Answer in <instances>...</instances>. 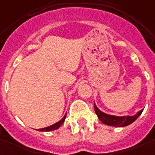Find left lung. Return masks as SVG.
Listing matches in <instances>:
<instances>
[{
    "label": "left lung",
    "mask_w": 155,
    "mask_h": 155,
    "mask_svg": "<svg viewBox=\"0 0 155 155\" xmlns=\"http://www.w3.org/2000/svg\"><path fill=\"white\" fill-rule=\"evenodd\" d=\"M94 110H95V113L97 114L99 120L104 124L113 126V127H124V126L130 125L134 121H136L137 117L141 114L143 110H141L134 116L117 117V116H111V115L105 114L104 112H102L101 110L98 109V107L94 104Z\"/></svg>",
    "instance_id": "obj_1"
}]
</instances>
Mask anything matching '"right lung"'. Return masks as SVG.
Returning a JSON list of instances; mask_svg holds the SVG:
<instances>
[{"label": "right lung", "mask_w": 155, "mask_h": 155, "mask_svg": "<svg viewBox=\"0 0 155 155\" xmlns=\"http://www.w3.org/2000/svg\"><path fill=\"white\" fill-rule=\"evenodd\" d=\"M67 114V113H66ZM65 118H66V115L63 117V118L61 119V120L59 121V122H57L56 124H54L53 125L49 126V127H46V128H43V129H40L39 130L40 131H51V130H57L59 127L61 125H62V124L64 123V120H65Z\"/></svg>", "instance_id": "add662e5"}]
</instances>
